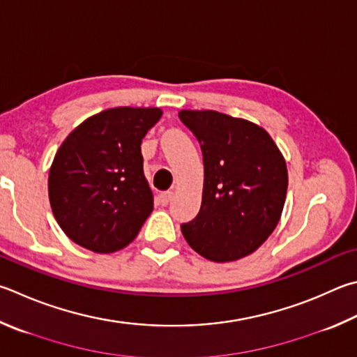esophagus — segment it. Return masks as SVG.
<instances>
[{"mask_svg": "<svg viewBox=\"0 0 357 357\" xmlns=\"http://www.w3.org/2000/svg\"><path fill=\"white\" fill-rule=\"evenodd\" d=\"M172 197H173V192L172 190H167V192H162L160 195H159V199H160V204L162 206H167L168 204V201L172 199Z\"/></svg>", "mask_w": 357, "mask_h": 357, "instance_id": "obj_1", "label": "esophagus"}]
</instances>
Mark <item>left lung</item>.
<instances>
[{"instance_id":"obj_1","label":"left lung","mask_w":357,"mask_h":357,"mask_svg":"<svg viewBox=\"0 0 357 357\" xmlns=\"http://www.w3.org/2000/svg\"><path fill=\"white\" fill-rule=\"evenodd\" d=\"M199 142L204 164L198 215L181 225L185 241L213 262L256 251L280 222L287 167L273 139L248 120L217 111H181Z\"/></svg>"}]
</instances>
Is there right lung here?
<instances>
[{
	"mask_svg": "<svg viewBox=\"0 0 357 357\" xmlns=\"http://www.w3.org/2000/svg\"><path fill=\"white\" fill-rule=\"evenodd\" d=\"M158 107H114L82 121L56 153L48 178L57 223L75 243L114 252L131 243L153 212L142 139Z\"/></svg>",
	"mask_w": 357,
	"mask_h": 357,
	"instance_id": "obj_1",
	"label": "right lung"
}]
</instances>
